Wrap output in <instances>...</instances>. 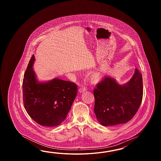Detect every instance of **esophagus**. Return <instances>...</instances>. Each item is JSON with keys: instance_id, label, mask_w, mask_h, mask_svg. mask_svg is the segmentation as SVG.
Instances as JSON below:
<instances>
[{"instance_id": "esophagus-1", "label": "esophagus", "mask_w": 161, "mask_h": 161, "mask_svg": "<svg viewBox=\"0 0 161 161\" xmlns=\"http://www.w3.org/2000/svg\"><path fill=\"white\" fill-rule=\"evenodd\" d=\"M86 87H81V88H80L79 89V92L80 93H81V92H85L86 91Z\"/></svg>"}]
</instances>
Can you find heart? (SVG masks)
Here are the masks:
<instances>
[{
    "label": "heart",
    "mask_w": 161,
    "mask_h": 161,
    "mask_svg": "<svg viewBox=\"0 0 161 161\" xmlns=\"http://www.w3.org/2000/svg\"><path fill=\"white\" fill-rule=\"evenodd\" d=\"M92 79L96 80H98L101 78V74L99 72H95L92 75Z\"/></svg>",
    "instance_id": "obj_1"
}]
</instances>
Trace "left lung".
Returning <instances> with one entry per match:
<instances>
[{"mask_svg":"<svg viewBox=\"0 0 161 161\" xmlns=\"http://www.w3.org/2000/svg\"><path fill=\"white\" fill-rule=\"evenodd\" d=\"M143 92L142 75L138 69L123 85L111 76L105 77L94 90L97 119L105 127L126 123L139 109Z\"/></svg>","mask_w":161,"mask_h":161,"instance_id":"left-lung-1","label":"left lung"}]
</instances>
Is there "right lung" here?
<instances>
[{
	"instance_id": "1",
	"label": "right lung",
	"mask_w": 161,
	"mask_h": 161,
	"mask_svg": "<svg viewBox=\"0 0 161 161\" xmlns=\"http://www.w3.org/2000/svg\"><path fill=\"white\" fill-rule=\"evenodd\" d=\"M32 56L23 79V101L29 116L44 127H55L65 120L77 94L74 83L54 78L39 82L33 70Z\"/></svg>"
}]
</instances>
